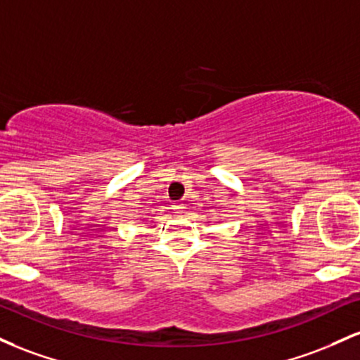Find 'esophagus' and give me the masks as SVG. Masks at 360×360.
Instances as JSON below:
<instances>
[{"label": "esophagus", "mask_w": 360, "mask_h": 360, "mask_svg": "<svg viewBox=\"0 0 360 360\" xmlns=\"http://www.w3.org/2000/svg\"><path fill=\"white\" fill-rule=\"evenodd\" d=\"M173 209H176V212H181L185 209V204H176Z\"/></svg>", "instance_id": "esophagus-1"}]
</instances>
